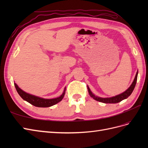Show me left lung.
I'll return each mask as SVG.
<instances>
[{"label": "left lung", "instance_id": "left-lung-1", "mask_svg": "<svg viewBox=\"0 0 148 148\" xmlns=\"http://www.w3.org/2000/svg\"><path fill=\"white\" fill-rule=\"evenodd\" d=\"M137 77H138V71L136 72L135 79H134L132 84H131V86H130L125 92H123V93L120 94V95H119L117 96H115L112 97H107V98H102V97H97V96H96L95 95H93L89 87L88 88V92L89 94V95H90V96L97 101H99V102H103V103H106V104H115V103H118L120 101H122L123 99H127L128 96L131 95V94L132 93L134 88H135V85H136V81H137Z\"/></svg>", "mask_w": 148, "mask_h": 148}]
</instances>
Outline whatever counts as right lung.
<instances>
[{
    "mask_svg": "<svg viewBox=\"0 0 148 148\" xmlns=\"http://www.w3.org/2000/svg\"><path fill=\"white\" fill-rule=\"evenodd\" d=\"M14 84L16 89V91L22 99L30 103L31 104L38 107H48L55 105L62 100L65 94V88L64 92L62 93V95L60 97L54 98V99H44V98L39 97L26 92L18 86V85L15 83H14Z\"/></svg>",
    "mask_w": 148,
    "mask_h": 148,
    "instance_id": "obj_1",
    "label": "right lung"
}]
</instances>
